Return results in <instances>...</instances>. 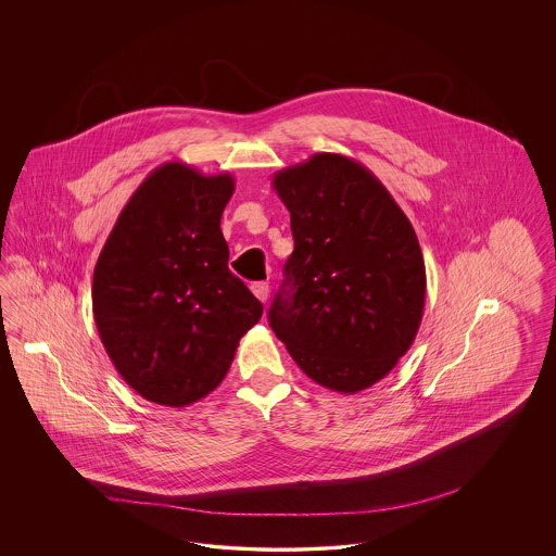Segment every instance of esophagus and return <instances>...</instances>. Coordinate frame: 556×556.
Here are the masks:
<instances>
[{
    "label": "esophagus",
    "mask_w": 556,
    "mask_h": 556,
    "mask_svg": "<svg viewBox=\"0 0 556 556\" xmlns=\"http://www.w3.org/2000/svg\"><path fill=\"white\" fill-rule=\"evenodd\" d=\"M252 291H254V295H256L261 302H266V298H268V283H266V281L252 283Z\"/></svg>",
    "instance_id": "1"
}]
</instances>
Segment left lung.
Wrapping results in <instances>:
<instances>
[{"mask_svg":"<svg viewBox=\"0 0 556 556\" xmlns=\"http://www.w3.org/2000/svg\"><path fill=\"white\" fill-rule=\"evenodd\" d=\"M293 252L268 323L318 386L356 394L394 369L421 327L424 254L392 193L356 160L320 152L273 177Z\"/></svg>","mask_w":556,"mask_h":556,"instance_id":"obj_1","label":"left lung"}]
</instances>
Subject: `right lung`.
Masks as SVG:
<instances>
[{
  "instance_id": "add662e5",
  "label": "right lung",
  "mask_w": 556,
  "mask_h": 556,
  "mask_svg": "<svg viewBox=\"0 0 556 556\" xmlns=\"http://www.w3.org/2000/svg\"><path fill=\"white\" fill-rule=\"evenodd\" d=\"M229 173L164 162L118 214L93 270L91 302L112 365L150 402L181 408L225 379L263 304L229 266L220 216Z\"/></svg>"
}]
</instances>
